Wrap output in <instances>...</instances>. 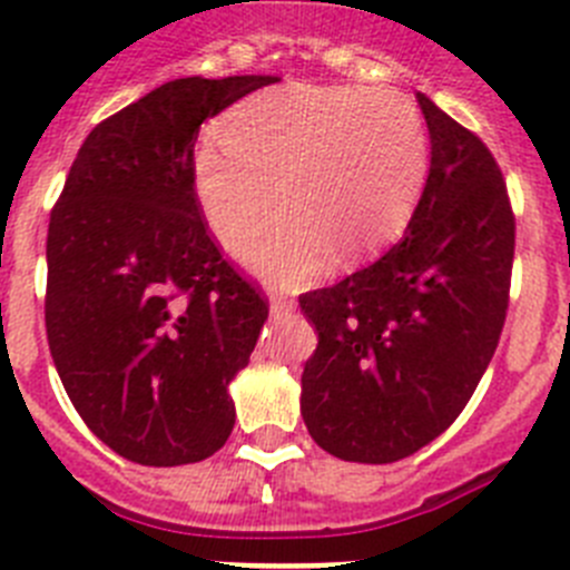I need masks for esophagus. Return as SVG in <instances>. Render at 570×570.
I'll return each instance as SVG.
<instances>
[{"label": "esophagus", "instance_id": "esophagus-1", "mask_svg": "<svg viewBox=\"0 0 570 570\" xmlns=\"http://www.w3.org/2000/svg\"><path fill=\"white\" fill-rule=\"evenodd\" d=\"M269 309H273L275 315H289V312L295 309V301L286 297L284 292H273V295H269Z\"/></svg>", "mask_w": 570, "mask_h": 570}]
</instances>
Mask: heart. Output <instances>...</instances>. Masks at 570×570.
<instances>
[{"label":"heart","mask_w":570,"mask_h":570,"mask_svg":"<svg viewBox=\"0 0 570 570\" xmlns=\"http://www.w3.org/2000/svg\"><path fill=\"white\" fill-rule=\"evenodd\" d=\"M222 140H202L190 174L207 227L273 284L312 281L340 261L385 249L411 222L428 183L430 140L399 92L286 83L233 106ZM279 194H274V188Z\"/></svg>","instance_id":"obj_1"}]
</instances>
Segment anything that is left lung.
I'll return each instance as SVG.
<instances>
[{"instance_id":"obj_1","label":"left lung","mask_w":570,"mask_h":570,"mask_svg":"<svg viewBox=\"0 0 570 570\" xmlns=\"http://www.w3.org/2000/svg\"><path fill=\"white\" fill-rule=\"evenodd\" d=\"M430 171L402 242L301 295L317 348L301 413L326 453L393 464L444 433L475 393L509 306L514 216L492 151L428 95Z\"/></svg>"}]
</instances>
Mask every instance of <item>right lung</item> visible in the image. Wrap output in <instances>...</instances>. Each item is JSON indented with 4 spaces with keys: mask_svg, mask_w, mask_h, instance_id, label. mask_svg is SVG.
Here are the masks:
<instances>
[{
    "mask_svg": "<svg viewBox=\"0 0 570 570\" xmlns=\"http://www.w3.org/2000/svg\"><path fill=\"white\" fill-rule=\"evenodd\" d=\"M275 81L163 83L89 131L50 213L52 363L83 424L135 464L205 461L236 424L227 387L269 309L213 244L190 163L207 117Z\"/></svg>",
    "mask_w": 570,
    "mask_h": 570,
    "instance_id": "add662e5",
    "label": "right lung"
}]
</instances>
